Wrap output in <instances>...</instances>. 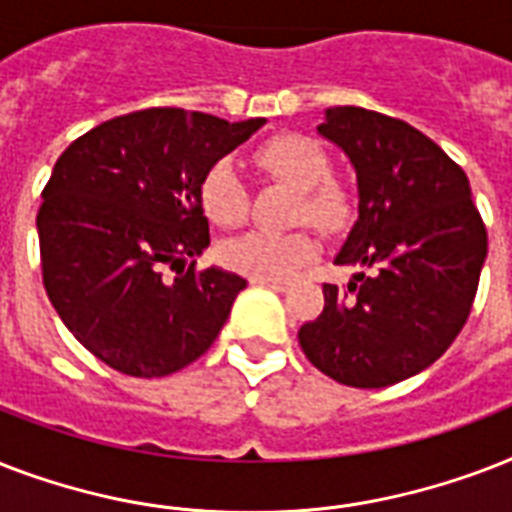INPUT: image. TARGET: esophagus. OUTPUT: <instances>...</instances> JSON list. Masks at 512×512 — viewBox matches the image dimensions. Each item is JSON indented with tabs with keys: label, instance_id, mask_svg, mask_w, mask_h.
I'll return each instance as SVG.
<instances>
[{
	"label": "esophagus",
	"instance_id": "obj_1",
	"mask_svg": "<svg viewBox=\"0 0 512 512\" xmlns=\"http://www.w3.org/2000/svg\"><path fill=\"white\" fill-rule=\"evenodd\" d=\"M252 284H257V287L276 289V292H284V289L289 287L287 279H252Z\"/></svg>",
	"mask_w": 512,
	"mask_h": 512
}]
</instances>
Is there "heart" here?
<instances>
[{
	"instance_id": "1",
	"label": "heart",
	"mask_w": 512,
	"mask_h": 512,
	"mask_svg": "<svg viewBox=\"0 0 512 512\" xmlns=\"http://www.w3.org/2000/svg\"><path fill=\"white\" fill-rule=\"evenodd\" d=\"M257 162L289 185L303 191L300 215L324 231H337L350 215L348 193L332 175L327 151L305 135H281L265 143ZM199 204L212 223L233 228L247 217V185L236 164L220 159L199 180ZM316 255V244L308 233H268L249 231L220 244V260L231 271L252 279H281L303 268Z\"/></svg>"
}]
</instances>
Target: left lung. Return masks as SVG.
Returning a JSON list of instances; mask_svg holds the SVG:
<instances>
[{
	"label": "left lung",
	"mask_w": 512,
	"mask_h": 512,
	"mask_svg": "<svg viewBox=\"0 0 512 512\" xmlns=\"http://www.w3.org/2000/svg\"><path fill=\"white\" fill-rule=\"evenodd\" d=\"M319 135L356 170L358 220L324 284V311L297 332L316 369L350 388H385L428 369L468 321L486 228L468 175L412 124L356 106L324 111Z\"/></svg>",
	"instance_id": "left-lung-1"
}]
</instances>
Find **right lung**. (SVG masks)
I'll use <instances>...</instances> for the list:
<instances>
[{"label": "right lung", "instance_id": "right-lung-1", "mask_svg": "<svg viewBox=\"0 0 512 512\" xmlns=\"http://www.w3.org/2000/svg\"><path fill=\"white\" fill-rule=\"evenodd\" d=\"M265 119L225 122L183 108L116 116L60 154L36 215L42 279L68 332L130 377H164L207 353L247 281L209 247L201 175ZM167 264L178 268L161 279Z\"/></svg>", "mask_w": 512, "mask_h": 512}]
</instances>
